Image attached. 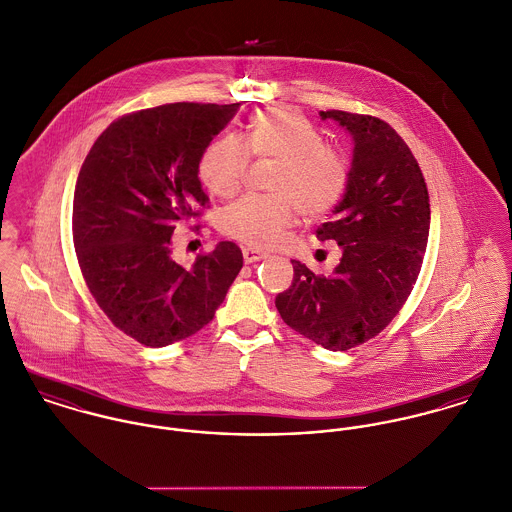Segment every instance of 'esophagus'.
Listing matches in <instances>:
<instances>
[{"instance_id": "1", "label": "esophagus", "mask_w": 512, "mask_h": 512, "mask_svg": "<svg viewBox=\"0 0 512 512\" xmlns=\"http://www.w3.org/2000/svg\"><path fill=\"white\" fill-rule=\"evenodd\" d=\"M242 258H244L246 264H254V262L264 260L266 254H262V252H258V250H252V248H244V250H242Z\"/></svg>"}]
</instances>
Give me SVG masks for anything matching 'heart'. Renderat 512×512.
Listing matches in <instances>:
<instances>
[{
  "mask_svg": "<svg viewBox=\"0 0 512 512\" xmlns=\"http://www.w3.org/2000/svg\"><path fill=\"white\" fill-rule=\"evenodd\" d=\"M250 155L278 161L270 197L250 195L224 209L220 230L252 248H270L282 240L301 213L321 219L343 199L351 165L339 147L325 144L321 130L290 108L258 112L246 138L224 134L205 147L199 159L203 185L220 199L234 197L248 173Z\"/></svg>",
  "mask_w": 512,
  "mask_h": 512,
  "instance_id": "1",
  "label": "heart"
}]
</instances>
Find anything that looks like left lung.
Masks as SVG:
<instances>
[{
  "mask_svg": "<svg viewBox=\"0 0 512 512\" xmlns=\"http://www.w3.org/2000/svg\"><path fill=\"white\" fill-rule=\"evenodd\" d=\"M321 118L339 122L355 142L347 193L315 230L343 256L331 276L292 260V286L278 293L276 307L299 335L347 351L376 337L414 290L428 246L430 197L414 153L384 120L343 110Z\"/></svg>",
  "mask_w": 512,
  "mask_h": 512,
  "instance_id": "8db88e82",
  "label": "left lung"
}]
</instances>
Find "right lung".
<instances>
[{
	"mask_svg": "<svg viewBox=\"0 0 512 512\" xmlns=\"http://www.w3.org/2000/svg\"><path fill=\"white\" fill-rule=\"evenodd\" d=\"M238 108L175 102L126 114L80 167L73 240L82 278L108 319L146 347L211 323L242 268L234 242L199 254L191 270L171 258L177 222L197 219L209 203L199 159Z\"/></svg>",
	"mask_w": 512,
	"mask_h": 512,
	"instance_id": "right-lung-1",
	"label": "right lung"
}]
</instances>
